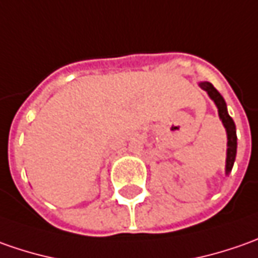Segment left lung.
Returning <instances> with one entry per match:
<instances>
[{"label":"left lung","mask_w":258,"mask_h":258,"mask_svg":"<svg viewBox=\"0 0 258 258\" xmlns=\"http://www.w3.org/2000/svg\"><path fill=\"white\" fill-rule=\"evenodd\" d=\"M200 87L207 91L209 95L211 97V100L216 102L218 108V115L220 118L223 121L224 127L227 130V138H228V143H227V165H226V171L230 173L231 168H233V164H234L235 160V153H237V136H235V125L233 118L228 115L227 112V107H226V101L224 98L221 97V94L218 93L217 90L213 87L211 83H200Z\"/></svg>","instance_id":"obj_1"}]
</instances>
